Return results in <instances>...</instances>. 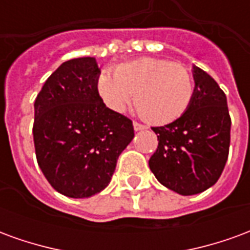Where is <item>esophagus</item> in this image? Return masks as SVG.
Instances as JSON below:
<instances>
[{"label":"esophagus","instance_id":"obj_1","mask_svg":"<svg viewBox=\"0 0 250 250\" xmlns=\"http://www.w3.org/2000/svg\"><path fill=\"white\" fill-rule=\"evenodd\" d=\"M132 125H134V130L135 131H141V130H145V128H146V125H141V123H138V122H134V123H132Z\"/></svg>","mask_w":250,"mask_h":250}]
</instances>
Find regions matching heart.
Segmentation results:
<instances>
[{"instance_id":"heart-1","label":"heart","mask_w":250,"mask_h":250,"mask_svg":"<svg viewBox=\"0 0 250 250\" xmlns=\"http://www.w3.org/2000/svg\"><path fill=\"white\" fill-rule=\"evenodd\" d=\"M114 74L100 75L98 92L115 112L125 111L135 94L138 114L150 123L165 125L181 118L193 100V76L177 62L142 59L120 64Z\"/></svg>"}]
</instances>
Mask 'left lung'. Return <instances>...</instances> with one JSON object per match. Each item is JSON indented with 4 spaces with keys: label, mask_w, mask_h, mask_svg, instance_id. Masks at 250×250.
I'll list each match as a JSON object with an SVG mask.
<instances>
[{
    "label": "left lung",
    "mask_w": 250,
    "mask_h": 250,
    "mask_svg": "<svg viewBox=\"0 0 250 250\" xmlns=\"http://www.w3.org/2000/svg\"><path fill=\"white\" fill-rule=\"evenodd\" d=\"M193 100L181 118L151 127L158 147L148 166L155 178L182 195L205 191L218 181L230 145L226 96L213 77L194 66Z\"/></svg>",
    "instance_id": "obj_1"
}]
</instances>
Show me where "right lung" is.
Segmentation results:
<instances>
[{
    "label": "right lung",
    "mask_w": 250,
    "mask_h": 250,
    "mask_svg": "<svg viewBox=\"0 0 250 250\" xmlns=\"http://www.w3.org/2000/svg\"><path fill=\"white\" fill-rule=\"evenodd\" d=\"M95 57L62 62L35 100L37 163L56 191L87 198L108 186L120 152L134 138L132 122L105 107Z\"/></svg>",
    "instance_id": "right-lung-1"
}]
</instances>
